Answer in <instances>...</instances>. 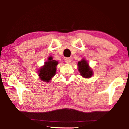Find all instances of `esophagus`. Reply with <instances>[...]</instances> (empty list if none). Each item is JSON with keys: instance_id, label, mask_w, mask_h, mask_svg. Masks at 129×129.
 Returning <instances> with one entry per match:
<instances>
[{"instance_id": "esophagus-1", "label": "esophagus", "mask_w": 129, "mask_h": 129, "mask_svg": "<svg viewBox=\"0 0 129 129\" xmlns=\"http://www.w3.org/2000/svg\"><path fill=\"white\" fill-rule=\"evenodd\" d=\"M64 61H65V62H66V63H67V64H69V63H70V61H71V59L69 57H66V59H64Z\"/></svg>"}]
</instances>
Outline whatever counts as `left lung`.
Listing matches in <instances>:
<instances>
[{"mask_svg":"<svg viewBox=\"0 0 129 129\" xmlns=\"http://www.w3.org/2000/svg\"><path fill=\"white\" fill-rule=\"evenodd\" d=\"M79 70L80 75L85 78H89L93 75L92 70L89 68V64L85 60L83 59L78 62Z\"/></svg>","mask_w":129,"mask_h":129,"instance_id":"obj_1","label":"left lung"}]
</instances>
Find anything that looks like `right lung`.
<instances>
[{"label": "right lung", "instance_id": "obj_1", "mask_svg": "<svg viewBox=\"0 0 129 129\" xmlns=\"http://www.w3.org/2000/svg\"><path fill=\"white\" fill-rule=\"evenodd\" d=\"M57 61L53 60L52 57H49L48 61H46L45 65L39 70L40 78L42 81L49 82L52 77L56 74Z\"/></svg>", "mask_w": 129, "mask_h": 129}]
</instances>
